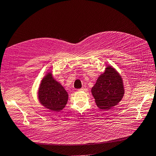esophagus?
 Instances as JSON below:
<instances>
[{
    "mask_svg": "<svg viewBox=\"0 0 156 156\" xmlns=\"http://www.w3.org/2000/svg\"><path fill=\"white\" fill-rule=\"evenodd\" d=\"M78 90H79V91H87V88H81L79 89Z\"/></svg>",
    "mask_w": 156,
    "mask_h": 156,
    "instance_id": "esophagus-1",
    "label": "esophagus"
}]
</instances>
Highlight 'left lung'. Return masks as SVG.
I'll return each instance as SVG.
<instances>
[{"mask_svg":"<svg viewBox=\"0 0 156 156\" xmlns=\"http://www.w3.org/2000/svg\"><path fill=\"white\" fill-rule=\"evenodd\" d=\"M92 94L97 106L103 110H108L116 105L124 96L123 82L119 73L111 66L98 77L92 88Z\"/></svg>","mask_w":156,"mask_h":156,"instance_id":"1","label":"left lung"}]
</instances>
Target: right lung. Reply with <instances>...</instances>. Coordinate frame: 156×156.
I'll list each match as a JSON object with an SVG mask.
<instances>
[{
	"label": "right lung",
	"instance_id": "add662e5",
	"mask_svg": "<svg viewBox=\"0 0 156 156\" xmlns=\"http://www.w3.org/2000/svg\"><path fill=\"white\" fill-rule=\"evenodd\" d=\"M68 94L61 84L48 73L42 79L38 90V99L42 105L53 111L63 109L68 102Z\"/></svg>",
	"mask_w": 156,
	"mask_h": 156
}]
</instances>
